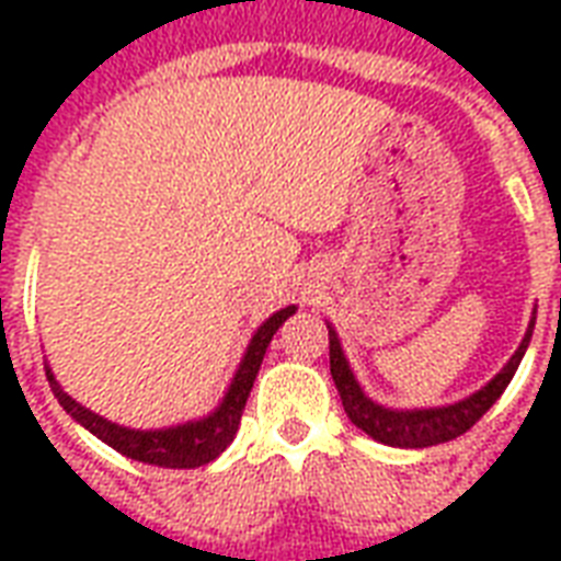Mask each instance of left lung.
<instances>
[{
    "label": "left lung",
    "mask_w": 561,
    "mask_h": 561,
    "mask_svg": "<svg viewBox=\"0 0 561 561\" xmlns=\"http://www.w3.org/2000/svg\"><path fill=\"white\" fill-rule=\"evenodd\" d=\"M533 325H536V311H533V320L527 325V334H524L522 346L515 350V355L506 360V367L486 383L480 387L478 392H471L469 399L454 401V404H445V408H422V410H392L383 408V404H375L367 392L360 390V383L355 381V375L350 369V360L343 355L341 341H337V332L329 325V364H332V378L334 387L341 392L343 410L346 416L355 422V425L369 434L373 439L383 445H396V448H427V445L448 443V439H457L460 434H466L474 422H478L483 413H486L501 392L506 390V383L513 381L515 369L522 364L524 352L530 346Z\"/></svg>",
    "instance_id": "obj_1"
}]
</instances>
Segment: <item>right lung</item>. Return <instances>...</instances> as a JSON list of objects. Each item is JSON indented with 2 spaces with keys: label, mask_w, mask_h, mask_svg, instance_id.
<instances>
[{
  "label": "right lung",
  "mask_w": 561,
  "mask_h": 561,
  "mask_svg": "<svg viewBox=\"0 0 561 561\" xmlns=\"http://www.w3.org/2000/svg\"><path fill=\"white\" fill-rule=\"evenodd\" d=\"M297 311V306H288L276 311L273 317H267L259 332L253 334V341L247 346L244 358L238 364L236 378L229 383L227 396L220 399V404L211 410L209 416L192 419V422H183V425L171 427H157V431H136V427H125L110 422V419L92 413L83 404L64 392V387L57 383L55 373L46 367L48 387L55 392V399L60 401V408L81 422L90 434H95L101 443H107L110 448H116L118 454H125L130 460L148 462V466H162V469H197V466H206L218 457L224 448H227L238 434V425H241V413H244L247 396L253 390L255 375L262 367V358L267 346H271L273 334L279 329L290 314Z\"/></svg>",
  "instance_id": "1"
}]
</instances>
